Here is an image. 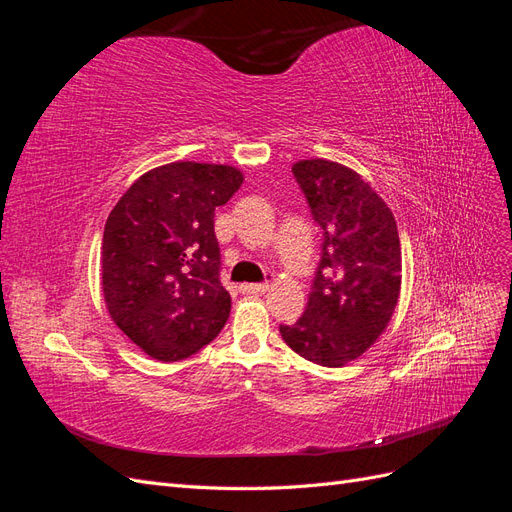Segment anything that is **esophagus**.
Wrapping results in <instances>:
<instances>
[{
    "label": "esophagus",
    "mask_w": 512,
    "mask_h": 512,
    "mask_svg": "<svg viewBox=\"0 0 512 512\" xmlns=\"http://www.w3.org/2000/svg\"><path fill=\"white\" fill-rule=\"evenodd\" d=\"M269 290V284H243L241 292L243 294H265Z\"/></svg>",
    "instance_id": "obj_1"
}]
</instances>
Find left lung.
Wrapping results in <instances>:
<instances>
[{
  "label": "left lung",
  "mask_w": 512,
  "mask_h": 512,
  "mask_svg": "<svg viewBox=\"0 0 512 512\" xmlns=\"http://www.w3.org/2000/svg\"><path fill=\"white\" fill-rule=\"evenodd\" d=\"M322 228V256L303 316L284 342L322 367H344L389 327L401 290V243L391 209L356 170L331 160L292 164Z\"/></svg>",
  "instance_id": "8db88e82"
}]
</instances>
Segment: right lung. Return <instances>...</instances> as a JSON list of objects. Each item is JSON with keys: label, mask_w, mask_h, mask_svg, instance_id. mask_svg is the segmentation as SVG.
I'll use <instances>...</instances> for the list:
<instances>
[{"label": "right lung", "mask_w": 512, "mask_h": 512, "mask_svg": "<svg viewBox=\"0 0 512 512\" xmlns=\"http://www.w3.org/2000/svg\"><path fill=\"white\" fill-rule=\"evenodd\" d=\"M241 183L235 166L170 162L138 177L108 215L104 303L151 359H188L226 324L230 294L220 284L213 218Z\"/></svg>", "instance_id": "add662e5"}]
</instances>
